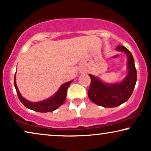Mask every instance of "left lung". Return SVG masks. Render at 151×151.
Wrapping results in <instances>:
<instances>
[{"instance_id":"left-lung-1","label":"left lung","mask_w":151,"mask_h":151,"mask_svg":"<svg viewBox=\"0 0 151 151\" xmlns=\"http://www.w3.org/2000/svg\"><path fill=\"white\" fill-rule=\"evenodd\" d=\"M116 49L127 55L128 73L122 81L109 84L102 81L96 76L88 74L91 78L88 98L95 104L106 108L119 106L127 102L133 93L137 81V71L131 53L121 45L117 46Z\"/></svg>"}]
</instances>
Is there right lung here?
<instances>
[{
    "instance_id": "obj_1",
    "label": "right lung",
    "mask_w": 151,
    "mask_h": 151,
    "mask_svg": "<svg viewBox=\"0 0 151 151\" xmlns=\"http://www.w3.org/2000/svg\"><path fill=\"white\" fill-rule=\"evenodd\" d=\"M16 73H15V76H14V86H15L18 98H19L20 102L27 108L40 113L51 112V111H55V109H57L58 107L60 106L65 102L66 100L67 88L71 82H73V80H71V81H69L65 84H62L60 87L59 88V89L57 91V92L53 96H51V98L46 99L45 100L40 101V102H33L26 100L20 94L19 90H18L17 87V84H16Z\"/></svg>"
}]
</instances>
